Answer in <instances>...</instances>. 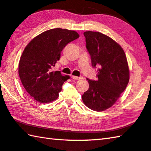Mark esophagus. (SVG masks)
Segmentation results:
<instances>
[{
    "label": "esophagus",
    "mask_w": 151,
    "mask_h": 151,
    "mask_svg": "<svg viewBox=\"0 0 151 151\" xmlns=\"http://www.w3.org/2000/svg\"><path fill=\"white\" fill-rule=\"evenodd\" d=\"M73 78L75 79V80H81V79H83V76H73Z\"/></svg>",
    "instance_id": "1"
}]
</instances>
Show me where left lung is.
<instances>
[{
    "mask_svg": "<svg viewBox=\"0 0 151 151\" xmlns=\"http://www.w3.org/2000/svg\"><path fill=\"white\" fill-rule=\"evenodd\" d=\"M84 35L92 65L98 68V79L87 78L89 88L82 99L90 109L103 111L116 103L129 83L127 59L121 46L108 36L93 31H86Z\"/></svg>",
    "mask_w": 151,
    "mask_h": 151,
    "instance_id": "left-lung-1",
    "label": "left lung"
}]
</instances>
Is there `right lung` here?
I'll use <instances>...</instances> for the list:
<instances>
[{
    "instance_id": "obj_1",
    "label": "right lung",
    "mask_w": 151,
    "mask_h": 151,
    "mask_svg": "<svg viewBox=\"0 0 151 151\" xmlns=\"http://www.w3.org/2000/svg\"><path fill=\"white\" fill-rule=\"evenodd\" d=\"M75 30L53 29L35 37L25 47L19 64V75L25 90L40 103L55 101L64 82L70 78L60 71H53L61 51L66 45L78 39Z\"/></svg>"
}]
</instances>
